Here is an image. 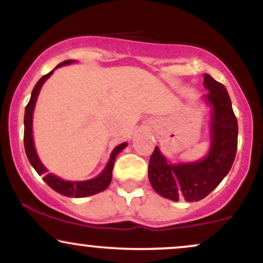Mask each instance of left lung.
Segmentation results:
<instances>
[{
    "label": "left lung",
    "mask_w": 263,
    "mask_h": 263,
    "mask_svg": "<svg viewBox=\"0 0 263 263\" xmlns=\"http://www.w3.org/2000/svg\"><path fill=\"white\" fill-rule=\"evenodd\" d=\"M208 93L201 98L210 108V144L203 158L172 162L156 146L148 164V179L157 194L178 201H199L210 194L228 176L237 149V120L228 90L204 74Z\"/></svg>",
    "instance_id": "obj_1"
}]
</instances>
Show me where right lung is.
<instances>
[{
    "label": "right lung",
    "instance_id": "add662e5",
    "mask_svg": "<svg viewBox=\"0 0 263 263\" xmlns=\"http://www.w3.org/2000/svg\"><path fill=\"white\" fill-rule=\"evenodd\" d=\"M74 63H78L77 60H65V62L60 63L53 69L50 73H48L44 77H42L41 79L38 80V83L35 84L34 89H33L31 100H29L28 105L26 106L25 111V149L26 155L28 157V161L31 163V165L34 168L35 172L39 174V176H43V180L48 185L50 186L53 190H55L59 194L64 195V197L69 198H85L90 197V195L98 194V193L104 192L105 189L110 185L111 179H112V170L115 161H116V157L120 152H122L123 149L127 147V142H123V143L119 144L112 149L111 152L110 158L105 165V168L99 176L91 178V179L86 180H65L63 178L55 176L54 173H50L48 171V168L42 163L41 159H39L37 149H35L34 144V137H33V114H34V107L35 102H37L38 95L41 92L42 86L43 84L50 78V75L54 73L55 69L60 68V66L64 65H70L74 64Z\"/></svg>",
    "mask_w": 263,
    "mask_h": 263
}]
</instances>
